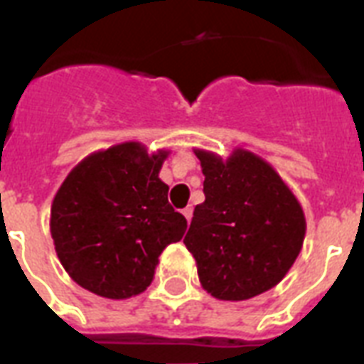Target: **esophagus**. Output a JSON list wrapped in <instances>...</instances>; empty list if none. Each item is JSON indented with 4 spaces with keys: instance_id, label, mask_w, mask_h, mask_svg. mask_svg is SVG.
<instances>
[{
    "instance_id": "obj_1",
    "label": "esophagus",
    "mask_w": 364,
    "mask_h": 364,
    "mask_svg": "<svg viewBox=\"0 0 364 364\" xmlns=\"http://www.w3.org/2000/svg\"><path fill=\"white\" fill-rule=\"evenodd\" d=\"M183 215H185L187 223H191V219H193V208H185V210H183Z\"/></svg>"
}]
</instances>
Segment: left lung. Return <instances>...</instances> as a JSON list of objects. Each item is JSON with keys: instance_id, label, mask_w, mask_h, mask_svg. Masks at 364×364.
Instances as JSON below:
<instances>
[{"instance_id": "left-lung-1", "label": "left lung", "mask_w": 364, "mask_h": 364, "mask_svg": "<svg viewBox=\"0 0 364 364\" xmlns=\"http://www.w3.org/2000/svg\"><path fill=\"white\" fill-rule=\"evenodd\" d=\"M205 200L194 208L183 243L202 287L219 300H247L276 287L306 236L302 205L266 160L245 149L228 159L194 149Z\"/></svg>"}]
</instances>
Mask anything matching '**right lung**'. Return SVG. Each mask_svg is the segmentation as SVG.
I'll return each mask as SVG.
<instances>
[{"mask_svg":"<svg viewBox=\"0 0 364 364\" xmlns=\"http://www.w3.org/2000/svg\"><path fill=\"white\" fill-rule=\"evenodd\" d=\"M168 154L126 141L88 154L68 173L54 194L50 236L77 285L111 300L151 285L160 253L187 230L159 177Z\"/></svg>","mask_w":364,"mask_h":364,"instance_id":"obj_1","label":"right lung"}]
</instances>
